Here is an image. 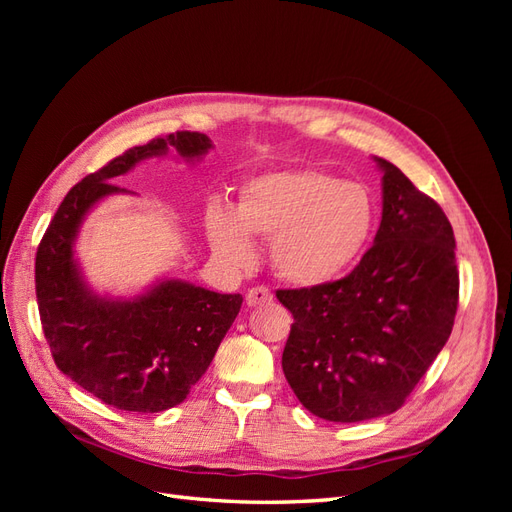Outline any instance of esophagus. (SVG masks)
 <instances>
[{
	"instance_id": "34e87169",
	"label": "esophagus",
	"mask_w": 512,
	"mask_h": 512,
	"mask_svg": "<svg viewBox=\"0 0 512 512\" xmlns=\"http://www.w3.org/2000/svg\"><path fill=\"white\" fill-rule=\"evenodd\" d=\"M271 301H273V292L267 286H256L252 290H247V294H245V303L250 307L271 303Z\"/></svg>"
}]
</instances>
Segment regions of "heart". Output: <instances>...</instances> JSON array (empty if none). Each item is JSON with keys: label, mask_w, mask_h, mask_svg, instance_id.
Returning <instances> with one entry per match:
<instances>
[{"label": "heart", "mask_w": 512, "mask_h": 512, "mask_svg": "<svg viewBox=\"0 0 512 512\" xmlns=\"http://www.w3.org/2000/svg\"><path fill=\"white\" fill-rule=\"evenodd\" d=\"M211 250L232 267L254 260L252 237L271 241L277 275L301 288L344 277L374 235L376 203L363 183L316 168L277 170L247 181L237 211H207Z\"/></svg>", "instance_id": "heart-1"}]
</instances>
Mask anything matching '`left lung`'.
Segmentation results:
<instances>
[{"label": "left lung", "instance_id": "obj_1", "mask_svg": "<svg viewBox=\"0 0 512 512\" xmlns=\"http://www.w3.org/2000/svg\"><path fill=\"white\" fill-rule=\"evenodd\" d=\"M374 162L382 170V220L359 265L318 288L277 290L294 318L284 376L309 412L333 423L404 406L457 314L451 222L395 164Z\"/></svg>", "mask_w": 512, "mask_h": 512}]
</instances>
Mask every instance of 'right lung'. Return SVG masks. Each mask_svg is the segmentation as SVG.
I'll return each mask as SVG.
<instances>
[{
  "instance_id": "add662e5",
  "label": "right lung",
  "mask_w": 512,
  "mask_h": 512,
  "mask_svg": "<svg viewBox=\"0 0 512 512\" xmlns=\"http://www.w3.org/2000/svg\"><path fill=\"white\" fill-rule=\"evenodd\" d=\"M207 134L175 132L132 147L87 175L61 200L36 254V297L55 365L106 406L162 412L188 397L235 322L243 297L166 277L132 299L100 297L74 256L85 215L126 190L113 183L138 162L175 149L196 162L211 149Z\"/></svg>"
}]
</instances>
